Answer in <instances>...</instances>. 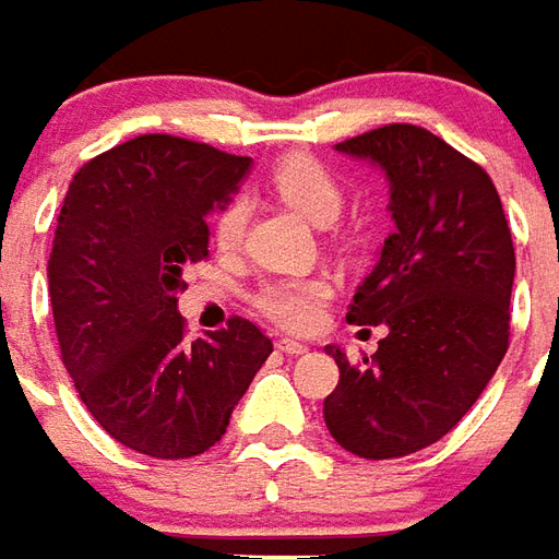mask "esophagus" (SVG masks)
Wrapping results in <instances>:
<instances>
[{
	"label": "esophagus",
	"instance_id": "1",
	"mask_svg": "<svg viewBox=\"0 0 559 559\" xmlns=\"http://www.w3.org/2000/svg\"><path fill=\"white\" fill-rule=\"evenodd\" d=\"M278 350H281V353H287V356H302V353H308V347H305L302 341L281 338V341H278Z\"/></svg>",
	"mask_w": 559,
	"mask_h": 559
}]
</instances>
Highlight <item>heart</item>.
Wrapping results in <instances>:
<instances>
[{
    "label": "heart",
    "instance_id": "heart-1",
    "mask_svg": "<svg viewBox=\"0 0 559 559\" xmlns=\"http://www.w3.org/2000/svg\"><path fill=\"white\" fill-rule=\"evenodd\" d=\"M269 185L275 194L299 209L314 224H329L338 218L347 191L338 173L314 155H287L269 170ZM248 227V203L245 197H227L212 215V242L221 251H236ZM335 296V278L329 272H302V275H278L266 278L254 290V308L275 326L290 332H308L317 326L323 305Z\"/></svg>",
    "mask_w": 559,
    "mask_h": 559
}]
</instances>
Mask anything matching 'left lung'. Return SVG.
<instances>
[{
  "mask_svg": "<svg viewBox=\"0 0 559 559\" xmlns=\"http://www.w3.org/2000/svg\"><path fill=\"white\" fill-rule=\"evenodd\" d=\"M392 182L395 233L353 296L350 320L389 326L377 353L350 362L323 401L347 452L389 461L455 428L509 350L515 248L491 176L419 126H383L338 143Z\"/></svg>",
  "mask_w": 559,
  "mask_h": 559,
  "instance_id": "8db88e82",
  "label": "left lung"
}]
</instances>
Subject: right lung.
I'll list each match as a JSON object with an SVG mask.
<instances>
[{
	"instance_id": "1",
	"label": "right lung",
	"mask_w": 559,
	"mask_h": 559,
	"mask_svg": "<svg viewBox=\"0 0 559 559\" xmlns=\"http://www.w3.org/2000/svg\"><path fill=\"white\" fill-rule=\"evenodd\" d=\"M248 164L140 134L86 160L68 188L47 263L56 341L92 419L140 455L212 449L272 353L245 317L191 341L176 311L182 266L209 257L206 215Z\"/></svg>"
}]
</instances>
